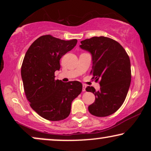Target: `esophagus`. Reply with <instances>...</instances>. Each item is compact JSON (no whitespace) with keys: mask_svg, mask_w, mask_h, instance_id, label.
Returning a JSON list of instances; mask_svg holds the SVG:
<instances>
[{"mask_svg":"<svg viewBox=\"0 0 151 151\" xmlns=\"http://www.w3.org/2000/svg\"><path fill=\"white\" fill-rule=\"evenodd\" d=\"M86 86L85 85V84H83V86H82V91H86Z\"/></svg>","mask_w":151,"mask_h":151,"instance_id":"obj_1","label":"esophagus"}]
</instances>
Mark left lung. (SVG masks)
<instances>
[{
  "label": "left lung",
  "mask_w": 151,
  "mask_h": 151,
  "mask_svg": "<svg viewBox=\"0 0 151 151\" xmlns=\"http://www.w3.org/2000/svg\"><path fill=\"white\" fill-rule=\"evenodd\" d=\"M79 47L91 54V72L96 81H100L99 91L93 86L86 88V91L96 96L95 101L88 107L89 111L98 117L111 115L125 101L131 84L129 55L119 42L103 36L81 41Z\"/></svg>",
  "instance_id": "8db88e82"
}]
</instances>
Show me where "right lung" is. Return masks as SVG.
Masks as SVG:
<instances>
[{"label": "right lung", "mask_w": 151, "mask_h": 151, "mask_svg": "<svg viewBox=\"0 0 151 151\" xmlns=\"http://www.w3.org/2000/svg\"><path fill=\"white\" fill-rule=\"evenodd\" d=\"M77 42L76 39L66 41L43 35L25 53L21 67L24 91L31 108L47 120L68 117L72 101L82 91L79 81L63 82L55 79V72L60 69V59Z\"/></svg>", "instance_id": "obj_1"}]
</instances>
